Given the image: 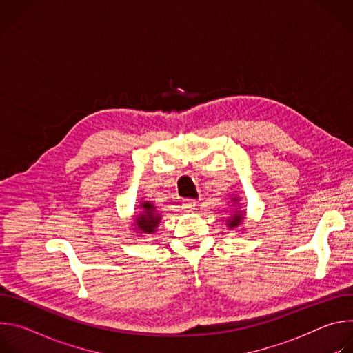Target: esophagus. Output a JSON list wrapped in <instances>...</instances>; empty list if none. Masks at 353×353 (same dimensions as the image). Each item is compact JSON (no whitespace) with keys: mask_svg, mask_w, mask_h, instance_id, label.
Masks as SVG:
<instances>
[{"mask_svg":"<svg viewBox=\"0 0 353 353\" xmlns=\"http://www.w3.org/2000/svg\"><path fill=\"white\" fill-rule=\"evenodd\" d=\"M181 208L184 212H192L195 210V201L194 199H184Z\"/></svg>","mask_w":353,"mask_h":353,"instance_id":"1","label":"esophagus"}]
</instances>
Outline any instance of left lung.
Masks as SVG:
<instances>
[{"label": "left lung", "instance_id": "1", "mask_svg": "<svg viewBox=\"0 0 353 353\" xmlns=\"http://www.w3.org/2000/svg\"><path fill=\"white\" fill-rule=\"evenodd\" d=\"M232 201L236 204V203H237V196H234ZM243 221H244V211H239V210H237V211L234 212V215H232V216L226 221V225H228L229 229H234V228H237Z\"/></svg>", "mask_w": 353, "mask_h": 353}]
</instances>
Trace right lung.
<instances>
[{"mask_svg":"<svg viewBox=\"0 0 353 353\" xmlns=\"http://www.w3.org/2000/svg\"><path fill=\"white\" fill-rule=\"evenodd\" d=\"M139 208H141V212L139 215L135 216V221H134L135 230L143 234L155 233L158 225L161 223L162 215L158 214L155 205L152 203H149V201H143V203H141Z\"/></svg>","mask_w":353,"mask_h":353,"instance_id":"obj_1","label":"right lung"}]
</instances>
